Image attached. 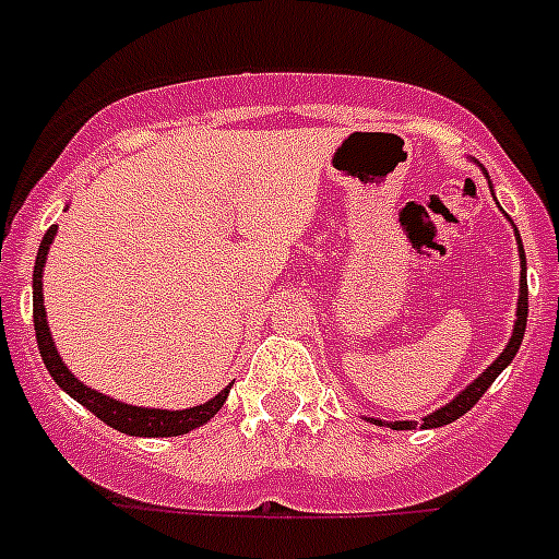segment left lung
Returning a JSON list of instances; mask_svg holds the SVG:
<instances>
[{
  "label": "left lung",
  "instance_id": "8db88e82",
  "mask_svg": "<svg viewBox=\"0 0 559 559\" xmlns=\"http://www.w3.org/2000/svg\"><path fill=\"white\" fill-rule=\"evenodd\" d=\"M514 236H518V243H520V233L518 227H514ZM526 318H528V284H526V252H523V243H520V298H518V321H514V332H511L509 337V346H506L503 352H500V358L491 364L486 372L480 374V378H475V383H468L466 389H463L461 395L454 397L452 403H447V406H440L438 412H431V415L424 417V424H420V429H438V426H447L452 424V420H457L461 415H466L472 406H475L477 401L483 397V392L495 383V378L500 372H503L506 367H509L511 360H514V355H518L520 349V341H523V335H526ZM369 420H374V417H369ZM378 426H389V429H415L417 420H395V424H383V420H374Z\"/></svg>",
  "mask_w": 559,
  "mask_h": 559
}]
</instances>
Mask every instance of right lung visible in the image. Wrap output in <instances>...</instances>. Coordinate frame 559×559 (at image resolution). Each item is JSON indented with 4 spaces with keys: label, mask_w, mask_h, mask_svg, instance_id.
Returning a JSON list of instances; mask_svg holds the SVG:
<instances>
[{
    "label": "right lung",
    "mask_w": 559,
    "mask_h": 559,
    "mask_svg": "<svg viewBox=\"0 0 559 559\" xmlns=\"http://www.w3.org/2000/svg\"><path fill=\"white\" fill-rule=\"evenodd\" d=\"M56 224L45 233L41 247L36 252V266H33V326H36V344H39V355L48 367L50 378L68 392L73 401H79L84 409H91L98 420H105L112 429L133 435V438H176V435H187L195 426H204L215 412L222 409L224 401L229 395V386L222 389L218 395L210 397L201 406L192 409H144V406H130V403L112 401V397L102 395L96 389L84 386L76 374L64 367V360L56 352L53 337H50L48 316H45V298H41V275H45V261H48V250L53 243Z\"/></svg>",
    "instance_id": "right-lung-1"
}]
</instances>
